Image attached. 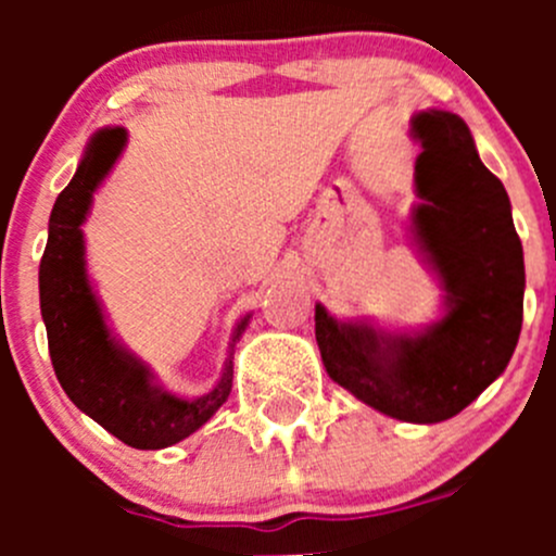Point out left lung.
Segmentation results:
<instances>
[{
  "label": "left lung",
  "mask_w": 556,
  "mask_h": 556,
  "mask_svg": "<svg viewBox=\"0 0 556 556\" xmlns=\"http://www.w3.org/2000/svg\"><path fill=\"white\" fill-rule=\"evenodd\" d=\"M422 142L412 242L444 293L422 328L336 319L314 306V336L328 377L357 401L414 425L444 422L486 390L511 361L525 304V255L506 188L476 153L454 112H419Z\"/></svg>",
  "instance_id": "obj_1"
}]
</instances>
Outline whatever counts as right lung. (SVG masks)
<instances>
[{
  "label": "right lung",
  "mask_w": 556,
  "mask_h": 556,
  "mask_svg": "<svg viewBox=\"0 0 556 556\" xmlns=\"http://www.w3.org/2000/svg\"><path fill=\"white\" fill-rule=\"evenodd\" d=\"M126 139V128L121 126L93 134L75 177L55 199L39 263V309L48 330L50 361L70 401L123 444L134 450H166L210 422L228 401L233 352L252 314L233 325L220 379L199 397L166 390L153 368L112 333L88 277L83 223L91 215L93 193L121 159Z\"/></svg>",
  "instance_id": "add662e5"
}]
</instances>
